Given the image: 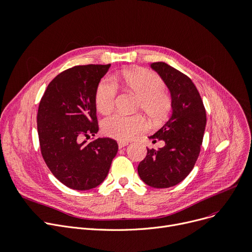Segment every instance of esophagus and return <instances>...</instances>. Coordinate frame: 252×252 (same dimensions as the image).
Returning a JSON list of instances; mask_svg holds the SVG:
<instances>
[{
  "label": "esophagus",
  "mask_w": 252,
  "mask_h": 252,
  "mask_svg": "<svg viewBox=\"0 0 252 252\" xmlns=\"http://www.w3.org/2000/svg\"><path fill=\"white\" fill-rule=\"evenodd\" d=\"M126 146H127V143H125V142H120L119 143V148L120 149H123V148H125Z\"/></svg>",
  "instance_id": "34e87169"
}]
</instances>
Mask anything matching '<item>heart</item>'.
Masks as SVG:
<instances>
[{
    "instance_id": "heart-1",
    "label": "heart",
    "mask_w": 252,
    "mask_h": 252,
    "mask_svg": "<svg viewBox=\"0 0 252 252\" xmlns=\"http://www.w3.org/2000/svg\"><path fill=\"white\" fill-rule=\"evenodd\" d=\"M124 87L138 96V108L151 121L160 122L171 109V98L164 91L163 80L152 71L135 69L125 72L120 78ZM117 85L111 77L100 80L95 91V105L102 114L110 113L116 101ZM147 124L142 115L113 114L102 123L106 136L117 141H127L146 129Z\"/></svg>"
}]
</instances>
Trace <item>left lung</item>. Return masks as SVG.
<instances>
[{
	"label": "left lung",
	"mask_w": 252,
	"mask_h": 252,
	"mask_svg": "<svg viewBox=\"0 0 252 252\" xmlns=\"http://www.w3.org/2000/svg\"><path fill=\"white\" fill-rule=\"evenodd\" d=\"M166 84L171 95L170 119L149 139L163 140L159 150L148 149L138 172L151 188L167 189L186 178L197 160L205 133L207 115L203 100L192 81L162 62L151 63Z\"/></svg>",
	"instance_id": "1"
}]
</instances>
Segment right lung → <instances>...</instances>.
Returning <instances> with one entry per match:
<instances>
[{
  "label": "right lung",
  "mask_w": 252,
  "mask_h": 252,
  "mask_svg": "<svg viewBox=\"0 0 252 252\" xmlns=\"http://www.w3.org/2000/svg\"><path fill=\"white\" fill-rule=\"evenodd\" d=\"M108 64L76 65L59 74L40 100L37 130L48 169L65 187L88 190L106 178L119 145L110 138L83 141L98 131L95 91Z\"/></svg>",
  "instance_id": "add662e5"
}]
</instances>
